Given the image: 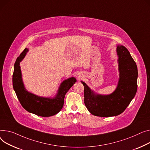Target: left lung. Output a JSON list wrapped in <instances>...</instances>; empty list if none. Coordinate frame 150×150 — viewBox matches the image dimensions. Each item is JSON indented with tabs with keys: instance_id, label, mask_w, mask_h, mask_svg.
Wrapping results in <instances>:
<instances>
[{
	"instance_id": "obj_1",
	"label": "left lung",
	"mask_w": 150,
	"mask_h": 150,
	"mask_svg": "<svg viewBox=\"0 0 150 150\" xmlns=\"http://www.w3.org/2000/svg\"><path fill=\"white\" fill-rule=\"evenodd\" d=\"M119 78L115 91L109 95L95 92L84 82V104L92 115L100 117L116 116L124 112L136 95L137 88V67L127 49L117 45Z\"/></svg>"
}]
</instances>
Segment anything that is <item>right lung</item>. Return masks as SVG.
<instances>
[{
    "mask_svg": "<svg viewBox=\"0 0 150 150\" xmlns=\"http://www.w3.org/2000/svg\"><path fill=\"white\" fill-rule=\"evenodd\" d=\"M28 51V48H25L15 62L13 75V88L20 103L26 111L42 117L54 116L62 109L65 95L76 82V79L72 76L64 80L53 98L40 96L29 92L26 89L23 82L20 66V63L23 60Z\"/></svg>",
    "mask_w": 150,
    "mask_h": 150,
    "instance_id": "right-lung-1",
    "label": "right lung"
}]
</instances>
